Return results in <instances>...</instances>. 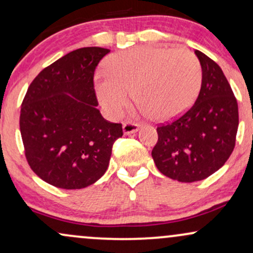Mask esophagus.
Wrapping results in <instances>:
<instances>
[{
    "instance_id": "obj_1",
    "label": "esophagus",
    "mask_w": 253,
    "mask_h": 253,
    "mask_svg": "<svg viewBox=\"0 0 253 253\" xmlns=\"http://www.w3.org/2000/svg\"><path fill=\"white\" fill-rule=\"evenodd\" d=\"M123 129L125 134H132V133H135L139 129V125L132 123V121H126L123 125Z\"/></svg>"
}]
</instances>
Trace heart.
<instances>
[{
  "mask_svg": "<svg viewBox=\"0 0 253 253\" xmlns=\"http://www.w3.org/2000/svg\"><path fill=\"white\" fill-rule=\"evenodd\" d=\"M107 71L97 75L96 92L112 117L126 108L133 90L143 114L157 120L175 118L193 104L202 83L199 58L183 47L140 46L120 52L107 64Z\"/></svg>",
  "mask_w": 253,
  "mask_h": 253,
  "instance_id": "b5f03b06",
  "label": "heart"
}]
</instances>
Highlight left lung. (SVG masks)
I'll return each instance as SVG.
<instances>
[{"label":"left lung","instance_id":"obj_1","mask_svg":"<svg viewBox=\"0 0 253 253\" xmlns=\"http://www.w3.org/2000/svg\"><path fill=\"white\" fill-rule=\"evenodd\" d=\"M202 83L195 103L157 127L152 150L157 169L178 182H196L217 171L233 152L239 125L237 98L217 64L195 50Z\"/></svg>","mask_w":253,"mask_h":253}]
</instances>
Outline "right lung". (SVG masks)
I'll return each mask as SVG.
<instances>
[{"instance_id": "right-lung-1", "label": "right lung", "mask_w": 253, "mask_h": 253, "mask_svg": "<svg viewBox=\"0 0 253 253\" xmlns=\"http://www.w3.org/2000/svg\"><path fill=\"white\" fill-rule=\"evenodd\" d=\"M110 50L83 47L45 68L20 112L25 156L34 173L62 189H82L103 176L123 125L101 115L94 74Z\"/></svg>"}]
</instances>
